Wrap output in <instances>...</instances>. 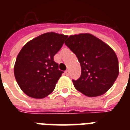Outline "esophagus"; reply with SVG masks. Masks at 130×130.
Masks as SVG:
<instances>
[{
    "label": "esophagus",
    "instance_id": "34e87169",
    "mask_svg": "<svg viewBox=\"0 0 130 130\" xmlns=\"http://www.w3.org/2000/svg\"><path fill=\"white\" fill-rule=\"evenodd\" d=\"M65 74H66V75H67V76H69V70H67V71H65Z\"/></svg>",
    "mask_w": 130,
    "mask_h": 130
}]
</instances>
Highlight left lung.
I'll use <instances>...</instances> for the list:
<instances>
[{
  "label": "left lung",
  "instance_id": "8db88e82",
  "mask_svg": "<svg viewBox=\"0 0 130 130\" xmlns=\"http://www.w3.org/2000/svg\"><path fill=\"white\" fill-rule=\"evenodd\" d=\"M81 65V75L73 79L76 90L87 96H98L108 91L119 75V62L109 45L90 34L70 36L65 42Z\"/></svg>",
  "mask_w": 130,
  "mask_h": 130
}]
</instances>
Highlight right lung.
<instances>
[{
    "mask_svg": "<svg viewBox=\"0 0 130 130\" xmlns=\"http://www.w3.org/2000/svg\"><path fill=\"white\" fill-rule=\"evenodd\" d=\"M67 38L66 35L48 32L23 46L16 59L14 74L25 94L43 99L55 90L63 71L59 70L53 57Z\"/></svg>",
    "mask_w": 130,
    "mask_h": 130,
    "instance_id": "add662e5",
    "label": "right lung"
}]
</instances>
